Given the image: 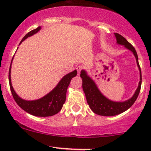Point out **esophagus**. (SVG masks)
Here are the masks:
<instances>
[{"label": "esophagus", "mask_w": 151, "mask_h": 151, "mask_svg": "<svg viewBox=\"0 0 151 151\" xmlns=\"http://www.w3.org/2000/svg\"><path fill=\"white\" fill-rule=\"evenodd\" d=\"M83 68V66H78L77 67V72H78V75L80 74V71H81V70Z\"/></svg>", "instance_id": "34e87169"}]
</instances>
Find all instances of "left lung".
Listing matches in <instances>:
<instances>
[{"instance_id":"8db88e82","label":"left lung","mask_w":151,"mask_h":151,"mask_svg":"<svg viewBox=\"0 0 151 151\" xmlns=\"http://www.w3.org/2000/svg\"><path fill=\"white\" fill-rule=\"evenodd\" d=\"M115 36L118 45H123L126 49L132 51L135 56L137 64L139 70V82L137 88L132 98L124 101H113L105 97L99 91L95 82L88 75L86 71L82 70L80 77L83 79V89L85 94L87 102L94 113L102 116H114L119 115L129 109L137 99L141 88L142 73L138 62V56L134 47L121 35L115 33Z\"/></svg>"}]
</instances>
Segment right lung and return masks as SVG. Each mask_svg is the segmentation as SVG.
Listing matches in <instances>:
<instances>
[{"mask_svg": "<svg viewBox=\"0 0 151 151\" xmlns=\"http://www.w3.org/2000/svg\"><path fill=\"white\" fill-rule=\"evenodd\" d=\"M41 26L38 27L37 28L31 30L27 33L19 45L23 42L25 39L30 36H33V34L36 33L41 30ZM14 58V57H13ZM13 58L12 60H13ZM12 63H11L9 71V80L10 89L12 91V96L14 99L23 110L27 112L30 115H35L38 117H49L57 114L60 111L63 107V105L66 101V91L68 85L70 84L71 79L77 76V70L71 71L66 74L63 78L60 80L58 84L56 85L55 88L52 90L49 93L45 95L42 98L33 101H27V100L21 99L14 90L11 81V68H12Z\"/></svg>", "mask_w": 151, "mask_h": 151, "instance_id": "1", "label": "right lung"}]
</instances>
